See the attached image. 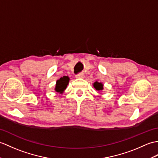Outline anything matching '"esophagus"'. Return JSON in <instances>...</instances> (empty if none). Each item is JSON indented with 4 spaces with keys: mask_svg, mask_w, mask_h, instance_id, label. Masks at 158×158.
Returning a JSON list of instances; mask_svg holds the SVG:
<instances>
[{
    "mask_svg": "<svg viewBox=\"0 0 158 158\" xmlns=\"http://www.w3.org/2000/svg\"><path fill=\"white\" fill-rule=\"evenodd\" d=\"M85 77V75H84L83 73H79V74H77L76 75V78L78 79H83Z\"/></svg>",
    "mask_w": 158,
    "mask_h": 158,
    "instance_id": "esophagus-1",
    "label": "esophagus"
}]
</instances>
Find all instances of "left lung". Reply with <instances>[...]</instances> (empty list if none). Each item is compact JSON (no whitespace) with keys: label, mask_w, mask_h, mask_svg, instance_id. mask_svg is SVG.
<instances>
[{"label":"left lung","mask_w":158,"mask_h":158,"mask_svg":"<svg viewBox=\"0 0 158 158\" xmlns=\"http://www.w3.org/2000/svg\"><path fill=\"white\" fill-rule=\"evenodd\" d=\"M93 85H94L95 89H96L97 91H102V90H103V89H104V88H103L104 85L102 83H99L98 81H96L93 84Z\"/></svg>","instance_id":"8db88e82"}]
</instances>
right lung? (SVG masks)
Instances as JSON below:
<instances>
[{
    "mask_svg": "<svg viewBox=\"0 0 158 158\" xmlns=\"http://www.w3.org/2000/svg\"><path fill=\"white\" fill-rule=\"evenodd\" d=\"M69 78L67 76H64L63 77L60 78L56 81V87H55V91L58 93L62 94L64 90L67 88V85L69 84Z\"/></svg>",
    "mask_w": 158,
    "mask_h": 158,
    "instance_id": "1",
    "label": "right lung"
}]
</instances>
